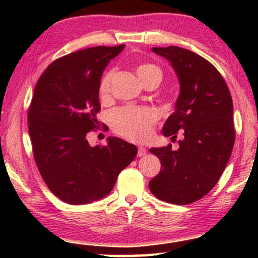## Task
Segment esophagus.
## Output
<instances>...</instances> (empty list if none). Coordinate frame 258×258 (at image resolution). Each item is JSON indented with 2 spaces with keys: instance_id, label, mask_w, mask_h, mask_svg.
Listing matches in <instances>:
<instances>
[{
  "instance_id": "esophagus-1",
  "label": "esophagus",
  "mask_w": 258,
  "mask_h": 258,
  "mask_svg": "<svg viewBox=\"0 0 258 258\" xmlns=\"http://www.w3.org/2000/svg\"><path fill=\"white\" fill-rule=\"evenodd\" d=\"M147 155V149L144 147H139V151H137V156L139 157H142V156H146Z\"/></svg>"
}]
</instances>
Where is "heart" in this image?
Here are the masks:
<instances>
[{
  "instance_id": "b5f03b06",
  "label": "heart",
  "mask_w": 258,
  "mask_h": 258,
  "mask_svg": "<svg viewBox=\"0 0 258 258\" xmlns=\"http://www.w3.org/2000/svg\"><path fill=\"white\" fill-rule=\"evenodd\" d=\"M137 75L142 83L157 77L162 79V72L157 66L143 63L137 68ZM111 73H107L98 84V95L102 101L108 100L111 91ZM157 121V115L153 110L143 108L124 107L112 111L110 123L117 135L134 142H142L151 136L154 125Z\"/></svg>"
}]
</instances>
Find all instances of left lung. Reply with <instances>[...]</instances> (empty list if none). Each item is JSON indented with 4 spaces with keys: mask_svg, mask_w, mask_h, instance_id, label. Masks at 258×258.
I'll return each instance as SVG.
<instances>
[{
    "mask_svg": "<svg viewBox=\"0 0 258 258\" xmlns=\"http://www.w3.org/2000/svg\"><path fill=\"white\" fill-rule=\"evenodd\" d=\"M155 54L171 63L181 84L175 111L162 133L174 142L151 148L161 161V170L149 182L158 200L171 204H190L214 188L230 158L235 142L232 98L225 81L209 61L184 48H153Z\"/></svg>",
    "mask_w": 258,
    "mask_h": 258,
    "instance_id": "8db88e82",
    "label": "left lung"
}]
</instances>
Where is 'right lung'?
Wrapping results in <instances>:
<instances>
[{"label":"right lung","instance_id":"right-lung-1","mask_svg":"<svg viewBox=\"0 0 258 258\" xmlns=\"http://www.w3.org/2000/svg\"><path fill=\"white\" fill-rule=\"evenodd\" d=\"M124 49L93 47L59 57L44 70L28 110V130L40 174L49 190L79 206L108 195L137 148L118 137L90 147L87 135L98 126V84L110 59Z\"/></svg>","mask_w":258,"mask_h":258}]
</instances>
